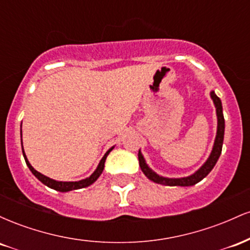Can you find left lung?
<instances>
[{
	"label": "left lung",
	"mask_w": 250,
	"mask_h": 250,
	"mask_svg": "<svg viewBox=\"0 0 250 250\" xmlns=\"http://www.w3.org/2000/svg\"><path fill=\"white\" fill-rule=\"evenodd\" d=\"M211 99H213L215 107H216V114H217V133H216V139H215L214 148L211 150L210 156L207 160V162L201 167L196 173L190 175L188 177H182V179H167V177L159 176L157 174H155L150 168L148 167L147 163H146L145 159H143L142 154L139 150V162L140 167L143 174L148 177L149 180L153 181L155 183H160L163 186H182V187H188V186H194L197 182H200L201 180L205 179L207 175L210 173L211 169L214 168V166L216 165L217 160H219L221 151H222V145H223V135H225V117H223L222 113V103L221 100L216 96V94L214 91L210 93Z\"/></svg>",
	"instance_id": "obj_1"
}]
</instances>
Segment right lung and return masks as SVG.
<instances>
[{
    "label": "right lung",
    "instance_id": "obj_1",
    "mask_svg": "<svg viewBox=\"0 0 250 250\" xmlns=\"http://www.w3.org/2000/svg\"><path fill=\"white\" fill-rule=\"evenodd\" d=\"M22 135V133H21ZM113 150V148H110L107 153L104 154V156L102 157L101 162L99 163V167L96 168V170L94 171L93 174H91V176H89L88 179L85 180H82V181H77V182H61V181H55V180H51L49 177L44 176V175H42L41 173H39V171L35 170L33 167H31V165L28 161L27 156H25L24 154V150H23V156H24V160H25V163H27V166L29 167L30 171L33 173L35 176L39 179L43 185L48 186L49 188H53L55 189V190H59V191H69V190H74V189H80V188H84V187H88V186H90L91 183H94L95 181L99 179L100 175L102 174L103 171V168H104V162H105V159H107L108 154L110 153V151Z\"/></svg>",
    "mask_w": 250,
    "mask_h": 250
}]
</instances>
